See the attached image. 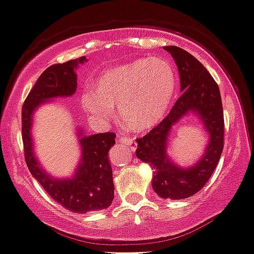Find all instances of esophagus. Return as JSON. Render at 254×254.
Listing matches in <instances>:
<instances>
[{
	"instance_id": "1",
	"label": "esophagus",
	"mask_w": 254,
	"mask_h": 254,
	"mask_svg": "<svg viewBox=\"0 0 254 254\" xmlns=\"http://www.w3.org/2000/svg\"><path fill=\"white\" fill-rule=\"evenodd\" d=\"M119 142L124 143V145H129L130 147L132 148V150L136 147L134 139H132V137H130V136H127V135H125V134H120L119 135Z\"/></svg>"
}]
</instances>
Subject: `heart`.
I'll return each instance as SVG.
<instances>
[{
    "label": "heart",
    "instance_id": "obj_1",
    "mask_svg": "<svg viewBox=\"0 0 254 254\" xmlns=\"http://www.w3.org/2000/svg\"><path fill=\"white\" fill-rule=\"evenodd\" d=\"M173 66L158 58L137 59L104 71L94 91L83 92L82 108L98 120L113 117L119 104L122 122L134 131H143L165 118L176 93Z\"/></svg>",
    "mask_w": 254,
    "mask_h": 254
}]
</instances>
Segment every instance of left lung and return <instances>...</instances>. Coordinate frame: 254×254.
Wrapping results in <instances>:
<instances>
[{
  "mask_svg": "<svg viewBox=\"0 0 254 254\" xmlns=\"http://www.w3.org/2000/svg\"><path fill=\"white\" fill-rule=\"evenodd\" d=\"M175 59L181 76L182 94L170 114L145 136L136 139L137 158L155 170L152 188L162 198L184 199L200 190L219 163L224 148V111L220 89L200 61L183 49L165 47ZM198 113L209 131L206 155L191 169H179L165 153V146L174 125L188 111Z\"/></svg>",
  "mask_w": 254,
  "mask_h": 254,
  "instance_id": "1",
  "label": "left lung"
}]
</instances>
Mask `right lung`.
Returning a JSON list of instances; mask_svg holds the SVG:
<instances>
[{
	"instance_id": "1",
	"label": "right lung",
	"mask_w": 254,
	"mask_h": 254,
	"mask_svg": "<svg viewBox=\"0 0 254 254\" xmlns=\"http://www.w3.org/2000/svg\"><path fill=\"white\" fill-rule=\"evenodd\" d=\"M86 56L58 64L48 67L30 89L22 108V139L24 158L33 177L45 191L60 205L73 212L86 214L88 211L107 209L114 198L112 166L108 152L115 143L114 132L83 136L79 140L82 147L81 165L73 178H50L40 168L33 153L32 114L43 102L56 97L72 96L77 87L75 68L86 63ZM83 131H79V136Z\"/></svg>"
}]
</instances>
